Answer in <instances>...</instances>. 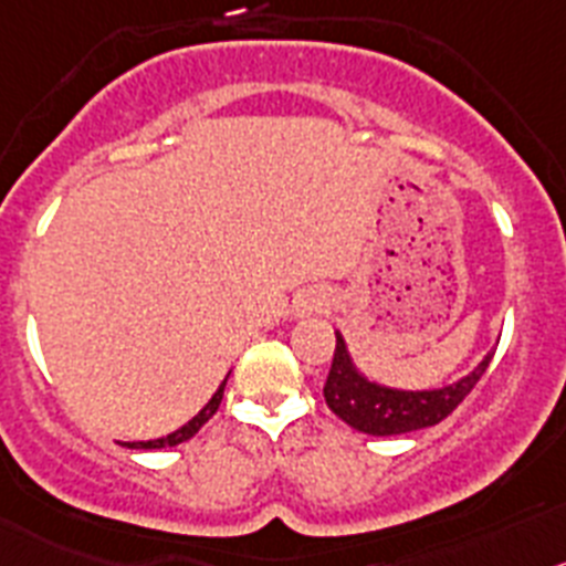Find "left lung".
<instances>
[{
    "mask_svg": "<svg viewBox=\"0 0 566 566\" xmlns=\"http://www.w3.org/2000/svg\"><path fill=\"white\" fill-rule=\"evenodd\" d=\"M491 358L493 355H488L468 378L457 380L454 386H446V389L400 391L366 380L349 360L344 338L335 335L333 366H329L327 384H324V400H327L329 411H335L355 431L371 437L409 434V431L429 429V426L446 420L471 395L473 386L480 384Z\"/></svg>",
    "mask_w": 566,
    "mask_h": 566,
    "instance_id": "left-lung-1",
    "label": "left lung"
}]
</instances>
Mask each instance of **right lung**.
<instances>
[{
    "label": "right lung",
    "instance_id": "right-lung-1",
    "mask_svg": "<svg viewBox=\"0 0 566 566\" xmlns=\"http://www.w3.org/2000/svg\"><path fill=\"white\" fill-rule=\"evenodd\" d=\"M222 391H226V384H222L220 389H217V395H213L211 400H208L206 409H202L200 415L195 417V420H188L186 426H182V429H177L175 434L160 437V440H149V442H124V446L126 448H171V446H180V442L191 440V437H195L197 431H200L202 426H206V422L211 420L213 415H217V409H220V403H222Z\"/></svg>",
    "mask_w": 566,
    "mask_h": 566
}]
</instances>
